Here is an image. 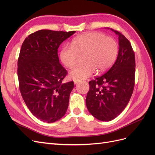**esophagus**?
I'll return each instance as SVG.
<instances>
[{
	"instance_id": "1",
	"label": "esophagus",
	"mask_w": 155,
	"mask_h": 155,
	"mask_svg": "<svg viewBox=\"0 0 155 155\" xmlns=\"http://www.w3.org/2000/svg\"><path fill=\"white\" fill-rule=\"evenodd\" d=\"M79 82V81H74V84L75 85H77V84H78Z\"/></svg>"
}]
</instances>
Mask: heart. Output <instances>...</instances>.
<instances>
[{
    "mask_svg": "<svg viewBox=\"0 0 155 155\" xmlns=\"http://www.w3.org/2000/svg\"><path fill=\"white\" fill-rule=\"evenodd\" d=\"M118 45L116 40L100 32H88L74 39L71 46L64 45L60 51L61 61L68 68L77 65L82 57V66L72 70L69 78L80 81L91 77L96 72L109 70L117 58Z\"/></svg>",
    "mask_w": 155,
    "mask_h": 155,
    "instance_id": "b5f03b06",
    "label": "heart"
}]
</instances>
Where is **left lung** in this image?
<instances>
[{"label":"left lung","instance_id":"8db88e82","mask_svg":"<svg viewBox=\"0 0 155 155\" xmlns=\"http://www.w3.org/2000/svg\"><path fill=\"white\" fill-rule=\"evenodd\" d=\"M119 51L115 63L108 71L89 81L86 97L89 112L97 120L114 119L127 105L133 92L135 77V56L129 40L118 31Z\"/></svg>","mask_w":155,"mask_h":155}]
</instances>
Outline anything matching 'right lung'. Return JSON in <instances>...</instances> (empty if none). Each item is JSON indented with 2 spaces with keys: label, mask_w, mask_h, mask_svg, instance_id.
I'll return each mask as SVG.
<instances>
[{
  "label": "right lung",
  "mask_w": 155,
  "mask_h": 155,
  "mask_svg": "<svg viewBox=\"0 0 155 155\" xmlns=\"http://www.w3.org/2000/svg\"><path fill=\"white\" fill-rule=\"evenodd\" d=\"M75 32L41 30L22 45L17 69L20 91L33 115L44 122H55L67 110L74 84L62 83L67 72L59 63L58 49Z\"/></svg>",
  "instance_id": "right-lung-1"
}]
</instances>
